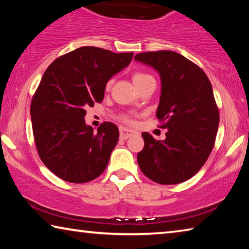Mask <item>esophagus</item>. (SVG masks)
<instances>
[{
    "label": "esophagus",
    "mask_w": 249,
    "mask_h": 249,
    "mask_svg": "<svg viewBox=\"0 0 249 249\" xmlns=\"http://www.w3.org/2000/svg\"><path fill=\"white\" fill-rule=\"evenodd\" d=\"M135 134H137V133L133 129H129L126 127H120V137L122 138V140H127V138L132 137Z\"/></svg>",
    "instance_id": "esophagus-1"
}]
</instances>
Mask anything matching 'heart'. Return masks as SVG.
Here are the masks:
<instances>
[{
  "label": "heart",
  "mask_w": 249,
  "mask_h": 249,
  "mask_svg": "<svg viewBox=\"0 0 249 249\" xmlns=\"http://www.w3.org/2000/svg\"><path fill=\"white\" fill-rule=\"evenodd\" d=\"M147 78H153L151 75L147 74V73H144V72H136L134 75H133V80L134 82H137V81H141V80H144V79H147ZM109 86V83L107 84V87ZM126 122H128V123H132V120L128 119V117H125L124 119Z\"/></svg>",
  "instance_id": "obj_1"
}]
</instances>
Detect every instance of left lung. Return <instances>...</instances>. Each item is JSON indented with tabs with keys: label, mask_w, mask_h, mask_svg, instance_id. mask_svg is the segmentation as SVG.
Returning a JSON list of instances; mask_svg holds the SVG:
<instances>
[{
	"label": "left lung",
	"mask_w": 249,
	"mask_h": 249,
	"mask_svg": "<svg viewBox=\"0 0 249 249\" xmlns=\"http://www.w3.org/2000/svg\"><path fill=\"white\" fill-rule=\"evenodd\" d=\"M135 60L160 75L161 93L157 119L168 129L166 140L142 133L144 148L138 153L141 170L160 184L190 179L209 158L215 142L220 114L212 86L200 67L171 50L137 53Z\"/></svg>",
	"instance_id": "8db88e82"
}]
</instances>
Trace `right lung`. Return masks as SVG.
Listing matches in <instances>:
<instances>
[{"label": "right lung", "mask_w": 249, "mask_h": 249, "mask_svg": "<svg viewBox=\"0 0 249 249\" xmlns=\"http://www.w3.org/2000/svg\"><path fill=\"white\" fill-rule=\"evenodd\" d=\"M133 54L84 46L45 71L31 104L33 133L41 161L60 179L89 182L107 168L119 128L104 122L94 132L84 121L86 107L102 102L107 81Z\"/></svg>", "instance_id": "obj_1"}]
</instances>
